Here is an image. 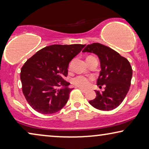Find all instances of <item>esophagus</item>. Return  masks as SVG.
<instances>
[{"label": "esophagus", "instance_id": "esophagus-1", "mask_svg": "<svg viewBox=\"0 0 149 149\" xmlns=\"http://www.w3.org/2000/svg\"><path fill=\"white\" fill-rule=\"evenodd\" d=\"M79 89H80V90H81V91H82L83 93H85V92H86V91H87L86 89H83V88H81V87H79Z\"/></svg>", "mask_w": 149, "mask_h": 149}]
</instances>
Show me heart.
Masks as SVG:
<instances>
[{
    "mask_svg": "<svg viewBox=\"0 0 149 149\" xmlns=\"http://www.w3.org/2000/svg\"><path fill=\"white\" fill-rule=\"evenodd\" d=\"M71 64H70V67ZM93 78L91 77H86L84 75H78L72 79V83L81 88H88L90 86Z\"/></svg>",
    "mask_w": 149,
    "mask_h": 149,
    "instance_id": "1",
    "label": "heart"
}]
</instances>
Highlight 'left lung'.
Segmentation results:
<instances>
[{
  "instance_id": "left-lung-1",
  "label": "left lung",
  "mask_w": 149,
  "mask_h": 149,
  "mask_svg": "<svg viewBox=\"0 0 149 149\" xmlns=\"http://www.w3.org/2000/svg\"><path fill=\"white\" fill-rule=\"evenodd\" d=\"M83 52L97 55L101 70L97 81L99 87L104 85L105 90L95 91L96 97L89 103L101 111H111L121 104L130 89L132 68L129 61L119 53L100 43L87 45Z\"/></svg>"
}]
</instances>
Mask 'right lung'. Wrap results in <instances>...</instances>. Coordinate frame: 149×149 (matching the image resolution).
I'll return each mask as SVG.
<instances>
[{"label": "right lung", "mask_w": 149, "mask_h": 149, "mask_svg": "<svg viewBox=\"0 0 149 149\" xmlns=\"http://www.w3.org/2000/svg\"><path fill=\"white\" fill-rule=\"evenodd\" d=\"M85 45H52L33 55L22 66V91L34 110L48 115L66 105L72 88L64 78L68 64Z\"/></svg>", "instance_id": "right-lung-1"}]
</instances>
